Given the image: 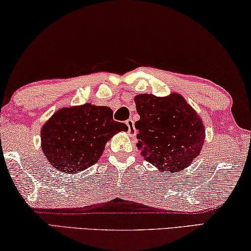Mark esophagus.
Masks as SVG:
<instances>
[{
  "instance_id": "esophagus-1",
  "label": "esophagus",
  "mask_w": 251,
  "mask_h": 251,
  "mask_svg": "<svg viewBox=\"0 0 251 251\" xmlns=\"http://www.w3.org/2000/svg\"><path fill=\"white\" fill-rule=\"evenodd\" d=\"M126 125L128 126V132H129V134L130 135H135V133H137V131H135V129H134V122H133V120L132 119H128V120L126 121Z\"/></svg>"
}]
</instances>
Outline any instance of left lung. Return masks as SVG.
Returning a JSON list of instances; mask_svg holds the SVG:
<instances>
[{"label":"left lung","instance_id":"1","mask_svg":"<svg viewBox=\"0 0 251 251\" xmlns=\"http://www.w3.org/2000/svg\"><path fill=\"white\" fill-rule=\"evenodd\" d=\"M134 101L140 116L134 123L137 146L148 162L176 172L198 157L204 141L202 121L180 94H139Z\"/></svg>","mask_w":251,"mask_h":251}]
</instances>
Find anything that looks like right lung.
Masks as SVG:
<instances>
[{"mask_svg":"<svg viewBox=\"0 0 251 251\" xmlns=\"http://www.w3.org/2000/svg\"><path fill=\"white\" fill-rule=\"evenodd\" d=\"M128 126L113 120L109 106L90 103L57 111L41 131L42 150L51 166L75 174L93 166L113 134Z\"/></svg>","mask_w":251,"mask_h":251,"instance_id":"add662e5","label":"right lung"}]
</instances>
